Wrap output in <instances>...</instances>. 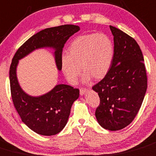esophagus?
I'll list each match as a JSON object with an SVG mask.
<instances>
[{"instance_id":"34e87169","label":"esophagus","mask_w":156,"mask_h":156,"mask_svg":"<svg viewBox=\"0 0 156 156\" xmlns=\"http://www.w3.org/2000/svg\"><path fill=\"white\" fill-rule=\"evenodd\" d=\"M87 89L85 88H80V94L81 95H84V94L87 92Z\"/></svg>"}]
</instances>
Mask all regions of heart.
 <instances>
[{"label": "heart", "mask_w": 156, "mask_h": 156, "mask_svg": "<svg viewBox=\"0 0 156 156\" xmlns=\"http://www.w3.org/2000/svg\"><path fill=\"white\" fill-rule=\"evenodd\" d=\"M113 44L108 36L103 33H88L78 36L69 47V55L61 56V69L67 81L75 84L81 74L84 72L83 81L92 78H104L110 71L113 58Z\"/></svg>", "instance_id": "1"}]
</instances>
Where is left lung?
<instances>
[{
  "label": "left lung",
  "mask_w": 156,
  "mask_h": 156,
  "mask_svg": "<svg viewBox=\"0 0 156 156\" xmlns=\"http://www.w3.org/2000/svg\"><path fill=\"white\" fill-rule=\"evenodd\" d=\"M114 53L107 75L92 87L100 104L95 116L98 123L110 131L123 129L138 113L147 89L144 58L133 38L110 26Z\"/></svg>",
  "instance_id": "left-lung-1"
}]
</instances>
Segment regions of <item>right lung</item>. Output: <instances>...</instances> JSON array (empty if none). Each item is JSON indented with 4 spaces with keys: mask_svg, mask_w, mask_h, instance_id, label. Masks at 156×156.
<instances>
[{
    "mask_svg": "<svg viewBox=\"0 0 156 156\" xmlns=\"http://www.w3.org/2000/svg\"><path fill=\"white\" fill-rule=\"evenodd\" d=\"M80 30L78 26L66 24L46 28L25 42L15 53L10 67L12 100L22 121L33 131L43 136H53L62 130L70 115L79 90L67 84H57L52 90L39 97H33L23 90L16 77L19 60L35 49L52 48L58 70L61 71L62 49L70 36Z\"/></svg>",
    "mask_w": 156,
    "mask_h": 156,
    "instance_id": "add662e5",
    "label": "right lung"
}]
</instances>
